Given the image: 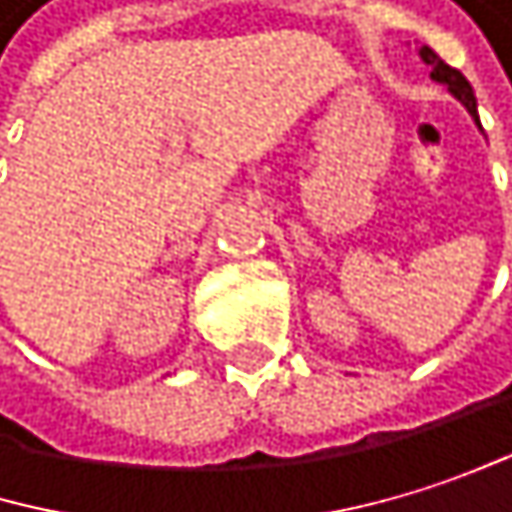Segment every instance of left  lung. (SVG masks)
Returning <instances> with one entry per match:
<instances>
[{"label": "left lung", "mask_w": 512, "mask_h": 512, "mask_svg": "<svg viewBox=\"0 0 512 512\" xmlns=\"http://www.w3.org/2000/svg\"><path fill=\"white\" fill-rule=\"evenodd\" d=\"M420 56H423V62L426 65H432V80H438V83H444L465 107H468V113L474 116V122H480V116H477V98H474V89H471V83L462 77V71H456V68H450L432 47H420Z\"/></svg>", "instance_id": "8db88e82"}]
</instances>
